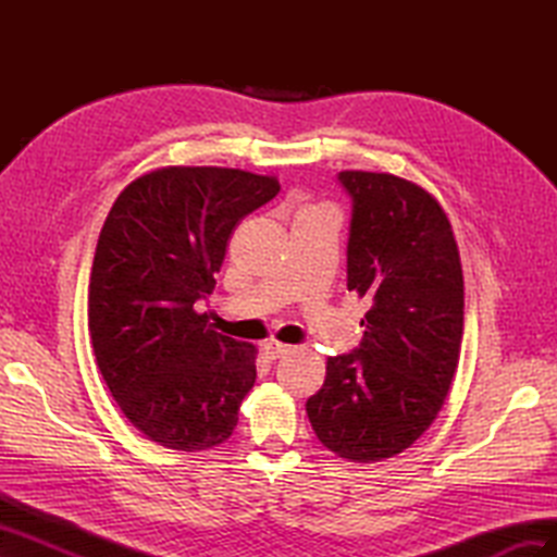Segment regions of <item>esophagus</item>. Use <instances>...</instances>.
Returning <instances> with one entry per match:
<instances>
[{
    "instance_id": "34e87169",
    "label": "esophagus",
    "mask_w": 557,
    "mask_h": 557,
    "mask_svg": "<svg viewBox=\"0 0 557 557\" xmlns=\"http://www.w3.org/2000/svg\"><path fill=\"white\" fill-rule=\"evenodd\" d=\"M290 352V346H285V344H281V342H267L264 344V356L269 358V360H278V358H283V356H288Z\"/></svg>"
}]
</instances>
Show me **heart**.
Wrapping results in <instances>:
<instances>
[{
    "label": "heart",
    "mask_w": 557,
    "mask_h": 557,
    "mask_svg": "<svg viewBox=\"0 0 557 557\" xmlns=\"http://www.w3.org/2000/svg\"><path fill=\"white\" fill-rule=\"evenodd\" d=\"M327 211H330V209H325V207H301L297 215H309V213H327Z\"/></svg>",
    "instance_id": "obj_1"
}]
</instances>
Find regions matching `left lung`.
<instances>
[{"mask_svg": "<svg viewBox=\"0 0 557 557\" xmlns=\"http://www.w3.org/2000/svg\"><path fill=\"white\" fill-rule=\"evenodd\" d=\"M339 183L352 201L348 290L372 307L360 346L327 358L307 413L339 458L381 462L444 407L462 344V264L444 209L420 185L374 172H342Z\"/></svg>", "mask_w": 557, "mask_h": 557, "instance_id": "obj_1", "label": "left lung"}]
</instances>
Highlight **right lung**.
I'll list each match as a JSON object with an SVG mask.
<instances>
[{
	"label": "right lung",
	"instance_id": "add662e5",
	"mask_svg": "<svg viewBox=\"0 0 557 557\" xmlns=\"http://www.w3.org/2000/svg\"><path fill=\"white\" fill-rule=\"evenodd\" d=\"M281 190L276 176L162 166L117 195L95 250L88 327L99 372L129 423L174 450L227 442L256 383L258 348L211 330L232 230Z\"/></svg>",
	"mask_w": 557,
	"mask_h": 557
}]
</instances>
